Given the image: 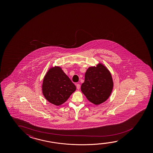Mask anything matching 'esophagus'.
Returning a JSON list of instances; mask_svg holds the SVG:
<instances>
[{"mask_svg":"<svg viewBox=\"0 0 153 153\" xmlns=\"http://www.w3.org/2000/svg\"><path fill=\"white\" fill-rule=\"evenodd\" d=\"M76 88H77L78 90H79L80 88V84H76Z\"/></svg>","mask_w":153,"mask_h":153,"instance_id":"esophagus-1","label":"esophagus"}]
</instances>
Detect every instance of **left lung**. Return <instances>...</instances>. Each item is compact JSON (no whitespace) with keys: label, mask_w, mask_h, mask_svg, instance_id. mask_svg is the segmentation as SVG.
<instances>
[{"label":"left lung","mask_w":153,"mask_h":153,"mask_svg":"<svg viewBox=\"0 0 153 153\" xmlns=\"http://www.w3.org/2000/svg\"><path fill=\"white\" fill-rule=\"evenodd\" d=\"M113 78L110 71L102 63L88 68L81 91L88 100L98 105L108 99L113 88Z\"/></svg>","instance_id":"8db88e82"}]
</instances>
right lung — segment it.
Segmentation results:
<instances>
[{"label": "right lung", "mask_w": 153, "mask_h": 153, "mask_svg": "<svg viewBox=\"0 0 153 153\" xmlns=\"http://www.w3.org/2000/svg\"><path fill=\"white\" fill-rule=\"evenodd\" d=\"M76 87L59 67L51 68L43 79L42 92L47 100L56 105L67 100Z\"/></svg>", "instance_id": "right-lung-1"}]
</instances>
